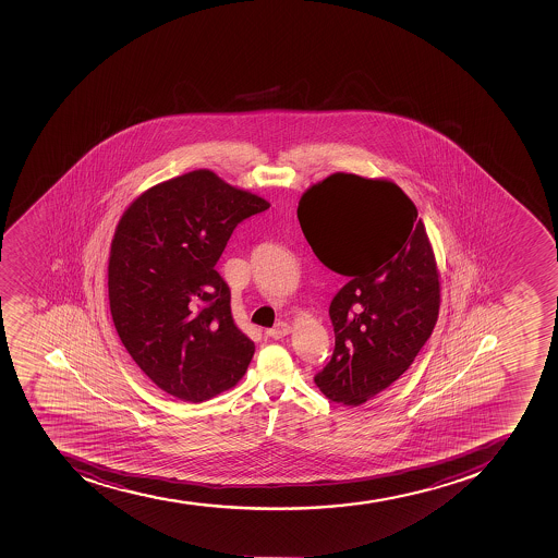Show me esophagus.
Instances as JSON below:
<instances>
[{
    "label": "esophagus",
    "mask_w": 558,
    "mask_h": 558,
    "mask_svg": "<svg viewBox=\"0 0 558 558\" xmlns=\"http://www.w3.org/2000/svg\"><path fill=\"white\" fill-rule=\"evenodd\" d=\"M289 332H291V325L286 324V322H280V324L275 325L272 329L267 330L266 335L272 338V340H281V338H286Z\"/></svg>",
    "instance_id": "1"
}]
</instances>
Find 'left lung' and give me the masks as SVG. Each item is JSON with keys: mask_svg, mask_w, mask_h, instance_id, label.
<instances>
[{"mask_svg": "<svg viewBox=\"0 0 558 558\" xmlns=\"http://www.w3.org/2000/svg\"><path fill=\"white\" fill-rule=\"evenodd\" d=\"M298 220L319 262L349 278L330 302L335 352L314 383L330 401L360 407L409 371L436 327L430 240L401 187L352 173L303 193Z\"/></svg>", "mask_w": 558, "mask_h": 558, "instance_id": "8db88e82", "label": "left lung"}]
</instances>
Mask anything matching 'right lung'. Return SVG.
<instances>
[{"label": "right lung", "instance_id": "add662e5", "mask_svg": "<svg viewBox=\"0 0 558 558\" xmlns=\"http://www.w3.org/2000/svg\"><path fill=\"white\" fill-rule=\"evenodd\" d=\"M269 202L197 170L143 193L119 220L108 296L122 345L173 398L201 403L244 376L255 343L234 324L218 258Z\"/></svg>", "mask_w": 558, "mask_h": 558}]
</instances>
